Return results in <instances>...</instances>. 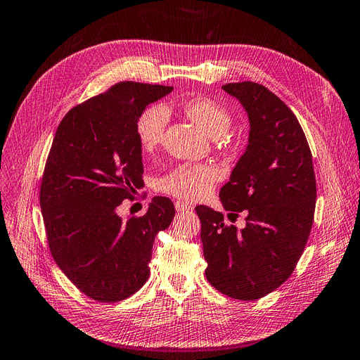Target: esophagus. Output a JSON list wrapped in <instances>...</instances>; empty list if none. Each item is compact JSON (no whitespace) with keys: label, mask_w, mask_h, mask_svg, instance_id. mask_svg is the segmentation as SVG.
<instances>
[{"label":"esophagus","mask_w":360,"mask_h":360,"mask_svg":"<svg viewBox=\"0 0 360 360\" xmlns=\"http://www.w3.org/2000/svg\"><path fill=\"white\" fill-rule=\"evenodd\" d=\"M174 208H176V211L182 212V211H190L193 207L190 203H184V202L178 200V202H174Z\"/></svg>","instance_id":"obj_1"}]
</instances>
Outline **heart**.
I'll return each mask as SVG.
<instances>
[{
    "mask_svg": "<svg viewBox=\"0 0 360 360\" xmlns=\"http://www.w3.org/2000/svg\"><path fill=\"white\" fill-rule=\"evenodd\" d=\"M181 108L205 134L212 139L221 137L232 123L228 108L208 98L187 99L182 102ZM167 120V111L161 105H152L139 116L136 136L143 152L150 153L160 146ZM219 176V170L207 164H184L160 181V190L182 200H198L208 196Z\"/></svg>",
    "mask_w": 360,
    "mask_h": 360,
    "instance_id": "heart-1",
    "label": "heart"
}]
</instances>
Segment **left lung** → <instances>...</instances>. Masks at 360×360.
<instances>
[{"label":"left lung","instance_id":"8db88e82","mask_svg":"<svg viewBox=\"0 0 360 360\" xmlns=\"http://www.w3.org/2000/svg\"><path fill=\"white\" fill-rule=\"evenodd\" d=\"M250 122L249 145L220 190L226 211H245V228L199 205L208 282L237 300H256L288 279L314 223L316 182L312 153L294 112L266 87L243 81L221 87Z\"/></svg>","mask_w":360,"mask_h":360}]
</instances>
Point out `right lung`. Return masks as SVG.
I'll use <instances>...</instances> for the list:
<instances>
[{
  "label": "right lung",
  "instance_id": "1",
  "mask_svg": "<svg viewBox=\"0 0 360 360\" xmlns=\"http://www.w3.org/2000/svg\"><path fill=\"white\" fill-rule=\"evenodd\" d=\"M172 90L122 81L69 110L56 131L39 196L46 240L68 279L101 303L125 300L145 285L153 240L174 217L162 196L141 217L116 212L143 187L137 119Z\"/></svg>",
  "mask_w": 360,
  "mask_h": 360
}]
</instances>
